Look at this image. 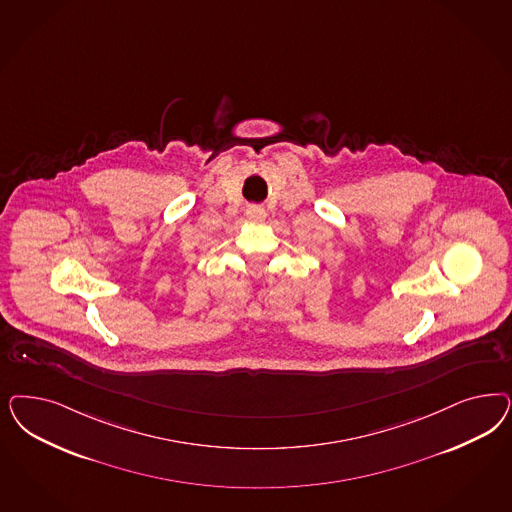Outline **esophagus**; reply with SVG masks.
Segmentation results:
<instances>
[{
  "label": "esophagus",
  "instance_id": "34e87169",
  "mask_svg": "<svg viewBox=\"0 0 512 512\" xmlns=\"http://www.w3.org/2000/svg\"><path fill=\"white\" fill-rule=\"evenodd\" d=\"M247 216L250 220H262L265 216V211L262 207H248Z\"/></svg>",
  "mask_w": 512,
  "mask_h": 512
}]
</instances>
